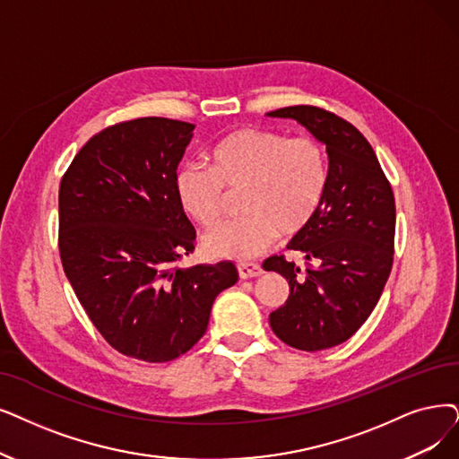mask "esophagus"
I'll use <instances>...</instances> for the list:
<instances>
[{"mask_svg": "<svg viewBox=\"0 0 459 459\" xmlns=\"http://www.w3.org/2000/svg\"><path fill=\"white\" fill-rule=\"evenodd\" d=\"M237 271H239V277L241 279L260 277V274L264 273L262 265H258V264H239V265H237Z\"/></svg>", "mask_w": 459, "mask_h": 459, "instance_id": "34e87169", "label": "esophagus"}]
</instances>
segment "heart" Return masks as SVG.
<instances>
[{
    "mask_svg": "<svg viewBox=\"0 0 459 459\" xmlns=\"http://www.w3.org/2000/svg\"><path fill=\"white\" fill-rule=\"evenodd\" d=\"M211 168L185 163L175 175L180 209L199 226H212L230 192H239L243 216L211 230L201 239L214 258L250 260L267 250L279 231L305 230L327 190V156L310 137H286L264 127H243L211 152Z\"/></svg>",
    "mask_w": 459,
    "mask_h": 459,
    "instance_id": "1",
    "label": "heart"
}]
</instances>
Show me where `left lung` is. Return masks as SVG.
Here are the masks:
<instances>
[{"mask_svg":"<svg viewBox=\"0 0 459 459\" xmlns=\"http://www.w3.org/2000/svg\"><path fill=\"white\" fill-rule=\"evenodd\" d=\"M267 117L298 120L325 144L329 160L322 205L288 243L315 267L301 273L284 255L264 262L290 286L286 303L269 315L274 335L316 352L351 339L377 307L394 264L395 199L373 146L351 122L313 105Z\"/></svg>","mask_w":459,"mask_h":459,"instance_id":"1","label":"left lung"}]
</instances>
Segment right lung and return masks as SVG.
Listing matches in <instances>:
<instances>
[{
	"instance_id": "add662e5",
	"label": "right lung",
	"mask_w": 459,
	"mask_h": 459,
	"mask_svg": "<svg viewBox=\"0 0 459 459\" xmlns=\"http://www.w3.org/2000/svg\"><path fill=\"white\" fill-rule=\"evenodd\" d=\"M194 124L146 117L91 137L60 182V258L88 318L115 351L171 361L205 335L239 279L231 262L178 267L195 230L175 194Z\"/></svg>"
}]
</instances>
